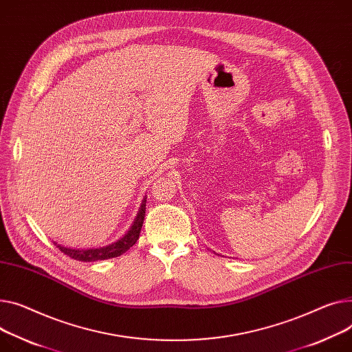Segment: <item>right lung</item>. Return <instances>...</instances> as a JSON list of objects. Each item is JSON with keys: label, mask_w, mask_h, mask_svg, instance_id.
<instances>
[{"label": "right lung", "mask_w": 352, "mask_h": 352, "mask_svg": "<svg viewBox=\"0 0 352 352\" xmlns=\"http://www.w3.org/2000/svg\"><path fill=\"white\" fill-rule=\"evenodd\" d=\"M146 202L147 197L143 198L142 205L138 208V214L135 219L133 221L131 226L129 230L124 233V235L106 246H99V248H87V249H78V248H66L63 245H59L56 242L55 246L59 248L60 252L67 254L69 257H72L75 261L80 262H96V261H106L111 259V257H117L127 252L137 241L140 236V232H142V226L144 222V215H146Z\"/></svg>", "instance_id": "obj_1"}]
</instances>
